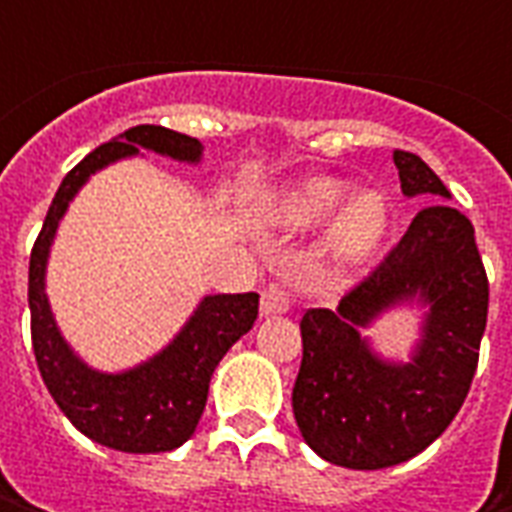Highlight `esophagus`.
I'll list each match as a JSON object with an SVG mask.
<instances>
[{"instance_id":"esophagus-1","label":"esophagus","mask_w":512,"mask_h":512,"mask_svg":"<svg viewBox=\"0 0 512 512\" xmlns=\"http://www.w3.org/2000/svg\"><path fill=\"white\" fill-rule=\"evenodd\" d=\"M290 310V290L279 285H270L262 293V316H279Z\"/></svg>"}]
</instances>
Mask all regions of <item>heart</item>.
<instances>
[{
  "instance_id": "obj_1",
  "label": "heart",
  "mask_w": 512,
  "mask_h": 512,
  "mask_svg": "<svg viewBox=\"0 0 512 512\" xmlns=\"http://www.w3.org/2000/svg\"><path fill=\"white\" fill-rule=\"evenodd\" d=\"M344 196H347V185L339 179H313L290 190L279 202L276 213L287 227H316L342 205ZM387 227H390L387 202L379 193H362L339 210L330 230V247L342 262L356 265L376 253V247L387 236Z\"/></svg>"
}]
</instances>
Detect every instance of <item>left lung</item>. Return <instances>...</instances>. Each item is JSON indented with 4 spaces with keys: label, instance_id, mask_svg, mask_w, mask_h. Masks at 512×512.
<instances>
[{
    "label": "left lung",
    "instance_id": "1",
    "mask_svg": "<svg viewBox=\"0 0 512 512\" xmlns=\"http://www.w3.org/2000/svg\"><path fill=\"white\" fill-rule=\"evenodd\" d=\"M404 196L430 193L407 233L336 310L302 316V367L293 416L305 442L350 470L393 467L433 444L473 382L490 285L473 222L442 199L444 182L416 153L393 150ZM428 307L423 342L407 365L379 360L358 330L387 306Z\"/></svg>",
    "mask_w": 512,
    "mask_h": 512
}]
</instances>
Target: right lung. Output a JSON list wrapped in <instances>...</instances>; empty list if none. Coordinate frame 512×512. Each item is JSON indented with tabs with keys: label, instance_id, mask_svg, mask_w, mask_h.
Masks as SVG:
<instances>
[{
	"label": "right lung",
	"instance_id": "obj_1",
	"mask_svg": "<svg viewBox=\"0 0 512 512\" xmlns=\"http://www.w3.org/2000/svg\"><path fill=\"white\" fill-rule=\"evenodd\" d=\"M139 148L156 150L179 162H199L202 142L162 128L136 125L119 139L105 142L70 170L50 202L45 225L30 250L28 305L30 339L39 373L53 402L76 430L93 442L122 453H165L185 444L202 419L207 387L216 364L245 336L259 316V293H219L205 296L190 322L173 342L150 362L125 373H99L82 362L59 327L45 293V265L50 242L70 199L88 182L90 173L110 162L136 156Z\"/></svg>",
	"mask_w": 512,
	"mask_h": 512
}]
</instances>
